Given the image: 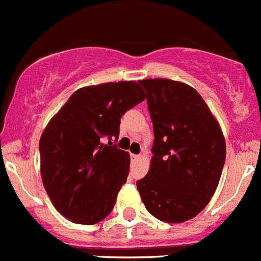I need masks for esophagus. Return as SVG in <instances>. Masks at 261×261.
Returning <instances> with one entry per match:
<instances>
[{
	"label": "esophagus",
	"mask_w": 261,
	"mask_h": 261,
	"mask_svg": "<svg viewBox=\"0 0 261 261\" xmlns=\"http://www.w3.org/2000/svg\"><path fill=\"white\" fill-rule=\"evenodd\" d=\"M140 159V155H136V154H132V161H138Z\"/></svg>",
	"instance_id": "34e87169"
}]
</instances>
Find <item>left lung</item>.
<instances>
[{
    "instance_id": "obj_1",
    "label": "left lung",
    "mask_w": 261,
    "mask_h": 261,
    "mask_svg": "<svg viewBox=\"0 0 261 261\" xmlns=\"http://www.w3.org/2000/svg\"><path fill=\"white\" fill-rule=\"evenodd\" d=\"M154 129L150 168L137 181L147 212L168 223L200 213L217 190L226 159L221 126L193 87L142 80Z\"/></svg>"
}]
</instances>
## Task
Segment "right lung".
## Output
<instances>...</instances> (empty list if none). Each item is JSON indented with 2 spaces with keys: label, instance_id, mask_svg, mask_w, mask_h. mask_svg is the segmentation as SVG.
Returning a JSON list of instances; mask_svg holds the SVG:
<instances>
[{
  "label": "right lung",
  "instance_id": "1",
  "mask_svg": "<svg viewBox=\"0 0 261 261\" xmlns=\"http://www.w3.org/2000/svg\"><path fill=\"white\" fill-rule=\"evenodd\" d=\"M145 98L135 81L82 87L45 126L39 142L41 180L53 206L71 222L94 225L114 209L130 156L111 140L119 137L121 116Z\"/></svg>",
  "mask_w": 261,
  "mask_h": 261
}]
</instances>
